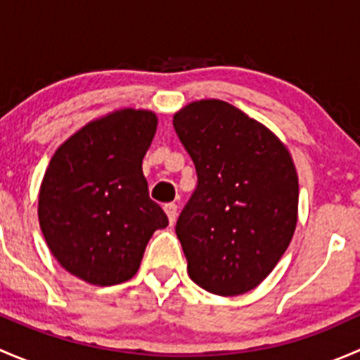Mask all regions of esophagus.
<instances>
[{
  "mask_svg": "<svg viewBox=\"0 0 360 360\" xmlns=\"http://www.w3.org/2000/svg\"><path fill=\"white\" fill-rule=\"evenodd\" d=\"M163 209H165L167 216H169L170 224L176 223V219H177V205H176V203H167V205L163 207Z\"/></svg>",
  "mask_w": 360,
  "mask_h": 360,
  "instance_id": "esophagus-1",
  "label": "esophagus"
}]
</instances>
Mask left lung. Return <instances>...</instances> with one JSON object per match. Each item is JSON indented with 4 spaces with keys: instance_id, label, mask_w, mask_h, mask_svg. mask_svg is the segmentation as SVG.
Returning a JSON list of instances; mask_svg holds the SVG:
<instances>
[{
    "instance_id": "obj_1",
    "label": "left lung",
    "mask_w": 360,
    "mask_h": 360,
    "mask_svg": "<svg viewBox=\"0 0 360 360\" xmlns=\"http://www.w3.org/2000/svg\"><path fill=\"white\" fill-rule=\"evenodd\" d=\"M198 184L176 233L195 284L238 296L261 284L291 244L297 223V174L270 129L219 99L174 115Z\"/></svg>"
}]
</instances>
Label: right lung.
<instances>
[{"label": "right lung", "instance_id": "right-lung-1", "mask_svg": "<svg viewBox=\"0 0 360 360\" xmlns=\"http://www.w3.org/2000/svg\"><path fill=\"white\" fill-rule=\"evenodd\" d=\"M157 125L150 110L108 112L64 141L46 167L39 228L60 266L89 284L132 278L151 235L169 224L143 174Z\"/></svg>", "mask_w": 360, "mask_h": 360}]
</instances>
